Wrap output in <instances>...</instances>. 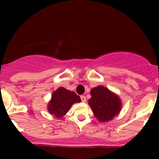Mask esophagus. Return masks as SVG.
<instances>
[{
	"label": "esophagus",
	"mask_w": 159,
	"mask_h": 159,
	"mask_svg": "<svg viewBox=\"0 0 159 159\" xmlns=\"http://www.w3.org/2000/svg\"><path fill=\"white\" fill-rule=\"evenodd\" d=\"M81 102H86V97L84 95H81Z\"/></svg>",
	"instance_id": "34e87169"
}]
</instances>
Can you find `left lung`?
<instances>
[{
	"instance_id": "1",
	"label": "left lung",
	"mask_w": 159,
	"mask_h": 159,
	"mask_svg": "<svg viewBox=\"0 0 159 159\" xmlns=\"http://www.w3.org/2000/svg\"><path fill=\"white\" fill-rule=\"evenodd\" d=\"M89 104L94 116L100 121H108L119 113L121 102L119 98L112 94L107 88L98 86L91 91Z\"/></svg>"
}]
</instances>
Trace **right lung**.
Segmentation results:
<instances>
[{"label":"right lung","mask_w":159,"mask_h":159,"mask_svg":"<svg viewBox=\"0 0 159 159\" xmlns=\"http://www.w3.org/2000/svg\"><path fill=\"white\" fill-rule=\"evenodd\" d=\"M80 102V97L74 91H70L61 87L53 92L48 109L55 117L61 118L68 111L73 104Z\"/></svg>","instance_id":"1"}]
</instances>
